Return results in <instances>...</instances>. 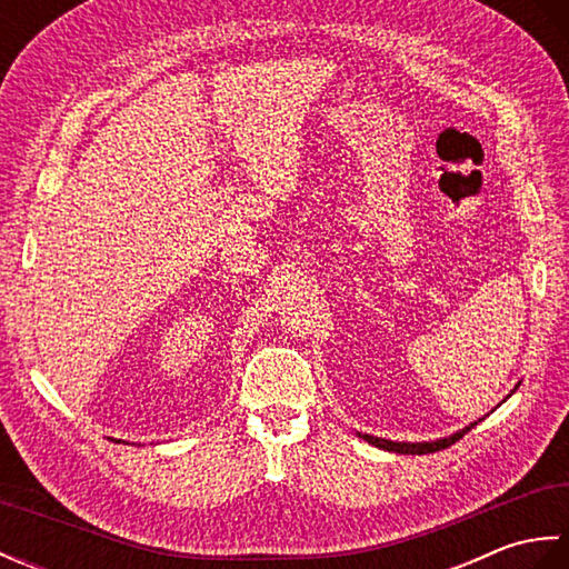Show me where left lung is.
<instances>
[{"label": "left lung", "mask_w": 569, "mask_h": 569, "mask_svg": "<svg viewBox=\"0 0 569 569\" xmlns=\"http://www.w3.org/2000/svg\"><path fill=\"white\" fill-rule=\"evenodd\" d=\"M475 426H477V422H471V426L450 435V438H440V440H432V442H393V440L373 438V435H361V432H359V438H365L373 447H381V450L398 452V455H428V452H438V450H445V447L455 445L459 438H465L467 430H471Z\"/></svg>", "instance_id": "1"}]
</instances>
